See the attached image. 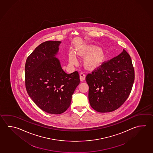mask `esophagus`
<instances>
[{"label":"esophagus","mask_w":153,"mask_h":153,"mask_svg":"<svg viewBox=\"0 0 153 153\" xmlns=\"http://www.w3.org/2000/svg\"><path fill=\"white\" fill-rule=\"evenodd\" d=\"M85 78H86V75H85V73H80V79L81 81H83L85 80Z\"/></svg>","instance_id":"obj_1"}]
</instances>
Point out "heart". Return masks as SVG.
I'll return each mask as SVG.
<instances>
[{
    "label": "heart",
    "mask_w": 153,
    "mask_h": 153,
    "mask_svg": "<svg viewBox=\"0 0 153 153\" xmlns=\"http://www.w3.org/2000/svg\"><path fill=\"white\" fill-rule=\"evenodd\" d=\"M75 51L78 56H83L89 54L84 59V65L88 69H93L99 66L105 57V53L100 47L94 45L78 46L75 47ZM68 61L71 65L78 64L77 57L73 51H70L68 53Z\"/></svg>",
    "instance_id": "b5f03b06"
}]
</instances>
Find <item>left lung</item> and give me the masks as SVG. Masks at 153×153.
<instances>
[{
  "instance_id": "1",
  "label": "left lung",
  "mask_w": 153,
  "mask_h": 153,
  "mask_svg": "<svg viewBox=\"0 0 153 153\" xmlns=\"http://www.w3.org/2000/svg\"><path fill=\"white\" fill-rule=\"evenodd\" d=\"M135 78L131 56L125 50L86 77L90 105L100 113L119 108L131 93Z\"/></svg>"
}]
</instances>
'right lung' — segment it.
I'll return each instance as SVG.
<instances>
[{"label": "right lung", "instance_id": "add662e5", "mask_svg": "<svg viewBox=\"0 0 153 153\" xmlns=\"http://www.w3.org/2000/svg\"><path fill=\"white\" fill-rule=\"evenodd\" d=\"M60 44V41L42 42L28 56L25 64L28 94L36 106L50 114H61L69 108L80 83L78 72L67 74L56 57Z\"/></svg>", "mask_w": 153, "mask_h": 153}]
</instances>
